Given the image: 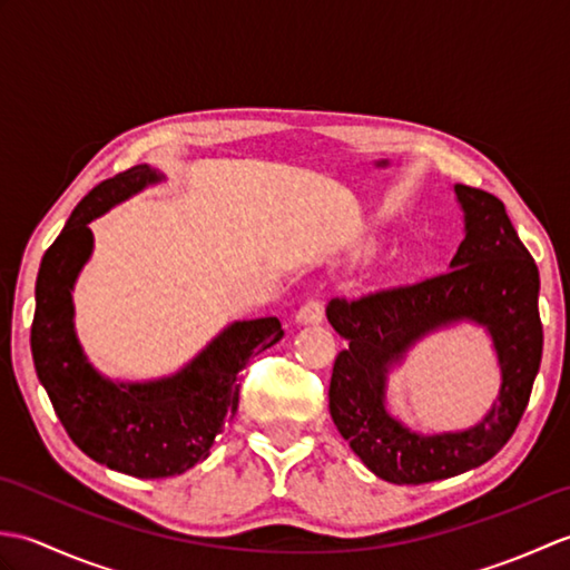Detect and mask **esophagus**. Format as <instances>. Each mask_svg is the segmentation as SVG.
I'll use <instances>...</instances> for the list:
<instances>
[{
	"instance_id": "obj_1",
	"label": "esophagus",
	"mask_w": 570,
	"mask_h": 570,
	"mask_svg": "<svg viewBox=\"0 0 570 570\" xmlns=\"http://www.w3.org/2000/svg\"><path fill=\"white\" fill-rule=\"evenodd\" d=\"M325 316V308H323V301L321 298H308L304 306L298 308L296 313V323L301 325H318Z\"/></svg>"
}]
</instances>
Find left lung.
Segmentation results:
<instances>
[{"mask_svg":"<svg viewBox=\"0 0 570 570\" xmlns=\"http://www.w3.org/2000/svg\"><path fill=\"white\" fill-rule=\"evenodd\" d=\"M465 239L451 269L416 284L333 298L325 316L347 347L331 377V416L355 455L394 485H423L478 468L512 439L541 365L539 269L492 193L458 184ZM485 324L503 370L501 394L478 428L421 436L385 411V374L411 344L445 324Z\"/></svg>","mask_w":570,"mask_h":570,"instance_id":"8db88e82","label":"left lung"}]
</instances>
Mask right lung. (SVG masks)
<instances>
[{"mask_svg":"<svg viewBox=\"0 0 570 570\" xmlns=\"http://www.w3.org/2000/svg\"><path fill=\"white\" fill-rule=\"evenodd\" d=\"M164 176L147 164L102 180L72 210L41 259L31 323L33 367L70 441L95 463L141 480L180 475L210 455L235 416L239 372L282 341L278 318L237 321L171 377L125 384L102 377L72 331V284L92 252L88 223Z\"/></svg>","mask_w":570,"mask_h":570,"instance_id":"obj_1","label":"right lung"}]
</instances>
